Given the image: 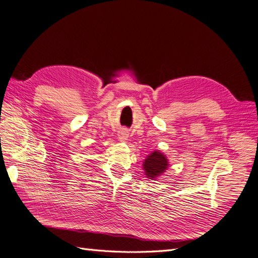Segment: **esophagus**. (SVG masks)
Segmentation results:
<instances>
[{"instance_id":"esophagus-1","label":"esophagus","mask_w":258,"mask_h":258,"mask_svg":"<svg viewBox=\"0 0 258 258\" xmlns=\"http://www.w3.org/2000/svg\"><path fill=\"white\" fill-rule=\"evenodd\" d=\"M117 136H118L119 141H126L127 137H128V133L126 131H121V132H118Z\"/></svg>"}]
</instances>
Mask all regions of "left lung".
Returning a JSON list of instances; mask_svg holds the SVG:
<instances>
[{"instance_id":"obj_1","label":"left lung","mask_w":258,"mask_h":258,"mask_svg":"<svg viewBox=\"0 0 258 258\" xmlns=\"http://www.w3.org/2000/svg\"><path fill=\"white\" fill-rule=\"evenodd\" d=\"M168 159L159 151H154L146 157L143 163V168L148 179H156L168 168Z\"/></svg>"}]
</instances>
